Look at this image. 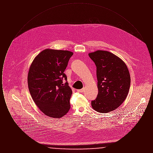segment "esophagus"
Segmentation results:
<instances>
[{
  "label": "esophagus",
  "instance_id": "obj_1",
  "mask_svg": "<svg viewBox=\"0 0 153 153\" xmlns=\"http://www.w3.org/2000/svg\"><path fill=\"white\" fill-rule=\"evenodd\" d=\"M77 91L78 92H83L84 91V88H82V89H77Z\"/></svg>",
  "mask_w": 153,
  "mask_h": 153
}]
</instances>
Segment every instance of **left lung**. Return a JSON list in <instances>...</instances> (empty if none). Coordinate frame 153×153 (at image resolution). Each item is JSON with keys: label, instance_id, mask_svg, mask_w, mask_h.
Wrapping results in <instances>:
<instances>
[{"label": "left lung", "instance_id": "1", "mask_svg": "<svg viewBox=\"0 0 153 153\" xmlns=\"http://www.w3.org/2000/svg\"><path fill=\"white\" fill-rule=\"evenodd\" d=\"M96 66L98 95L91 105L95 111L107 113L119 107L125 100L131 79L123 61L109 51H97L89 53Z\"/></svg>", "mask_w": 153, "mask_h": 153}]
</instances>
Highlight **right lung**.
I'll list each match as a JSON object with an SVG mask.
<instances>
[{"instance_id":"obj_1","label":"right lung","mask_w":153,"mask_h":153,"mask_svg":"<svg viewBox=\"0 0 153 153\" xmlns=\"http://www.w3.org/2000/svg\"><path fill=\"white\" fill-rule=\"evenodd\" d=\"M73 54L72 51L47 49L36 56L30 67V93L38 107L48 117L60 118L71 108L72 91L64 71Z\"/></svg>"}]
</instances>
